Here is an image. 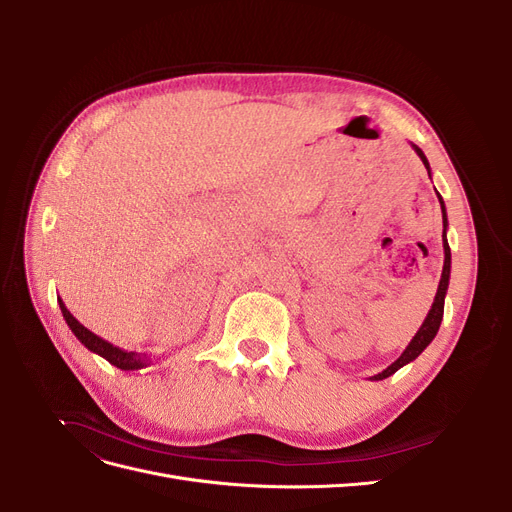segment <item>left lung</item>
Segmentation results:
<instances>
[{
	"mask_svg": "<svg viewBox=\"0 0 512 512\" xmlns=\"http://www.w3.org/2000/svg\"><path fill=\"white\" fill-rule=\"evenodd\" d=\"M412 149L416 151V156L421 158V162L425 164L427 168V175L431 177V168H429V162L425 158V153L418 149L416 145H412ZM438 194V192H436ZM438 200H440V207H442V245H444V267H442V277H440V284H438V292H436V299H433V305L429 309V314L425 316L421 329L416 331V335L412 337V342L406 346V350L401 352L399 359L395 363H391L389 367H386L384 371H380V374L371 376L369 380H384L393 376L397 369H401L404 365L412 363L418 354H421L431 342L433 337L438 335V329H440V322H442V316H444V297H446V290H448V280H451V247H448V239H446V228H448V218H446V207H444V200L442 196L438 194Z\"/></svg>",
	"mask_w": 512,
	"mask_h": 512,
	"instance_id": "left-lung-1",
	"label": "left lung"
}]
</instances>
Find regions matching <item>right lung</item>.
<instances>
[{
  "mask_svg": "<svg viewBox=\"0 0 512 512\" xmlns=\"http://www.w3.org/2000/svg\"><path fill=\"white\" fill-rule=\"evenodd\" d=\"M57 303L61 307V314H64V318L68 322V327L72 329L76 339H79V342L87 350H91L94 354H100L102 359H106L108 363L123 369V371H134V369H143V367L151 365V359H149L147 354H143V352H130V350L119 348V346H113L111 342H106V339H102L100 335L91 333L87 327H83V324L68 312V307L64 305V301L57 299Z\"/></svg>",
  "mask_w": 512,
  "mask_h": 512,
  "instance_id": "add662e5",
  "label": "right lung"
}]
</instances>
